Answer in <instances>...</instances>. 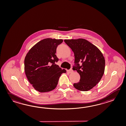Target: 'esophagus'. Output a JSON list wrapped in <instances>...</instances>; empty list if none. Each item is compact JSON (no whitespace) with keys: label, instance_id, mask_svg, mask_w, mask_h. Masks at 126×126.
Returning a JSON list of instances; mask_svg holds the SVG:
<instances>
[{"label":"esophagus","instance_id":"1","mask_svg":"<svg viewBox=\"0 0 126 126\" xmlns=\"http://www.w3.org/2000/svg\"><path fill=\"white\" fill-rule=\"evenodd\" d=\"M67 73H71L72 72H73V70L72 69H70V70H67Z\"/></svg>","mask_w":126,"mask_h":126}]
</instances>
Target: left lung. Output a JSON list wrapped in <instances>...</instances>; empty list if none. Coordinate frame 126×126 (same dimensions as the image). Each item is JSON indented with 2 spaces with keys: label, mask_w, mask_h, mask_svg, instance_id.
Listing matches in <instances>:
<instances>
[{
  "label": "left lung",
  "mask_w": 126,
  "mask_h": 126,
  "mask_svg": "<svg viewBox=\"0 0 126 126\" xmlns=\"http://www.w3.org/2000/svg\"><path fill=\"white\" fill-rule=\"evenodd\" d=\"M75 56L73 70L79 74V82L74 84L76 89L87 91L100 81L104 75L105 62L103 54L98 48L85 39L64 40ZM81 62L82 64H79Z\"/></svg>",
  "instance_id": "obj_1"
}]
</instances>
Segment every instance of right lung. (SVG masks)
<instances>
[{
  "instance_id": "1",
  "label": "right lung",
  "mask_w": 126,
  "mask_h": 126,
  "mask_svg": "<svg viewBox=\"0 0 126 126\" xmlns=\"http://www.w3.org/2000/svg\"><path fill=\"white\" fill-rule=\"evenodd\" d=\"M62 39L46 38L29 50L24 60V70L30 83L39 92H49L56 88L59 78L66 73L55 63L56 48Z\"/></svg>"
}]
</instances>
